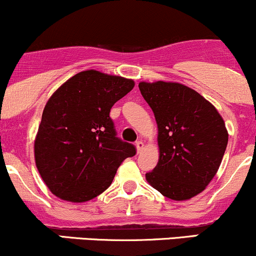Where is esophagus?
Listing matches in <instances>:
<instances>
[{
    "label": "esophagus",
    "instance_id": "34e87169",
    "mask_svg": "<svg viewBox=\"0 0 256 256\" xmlns=\"http://www.w3.org/2000/svg\"><path fill=\"white\" fill-rule=\"evenodd\" d=\"M144 144L142 141H137L136 142V150H137V153H141L142 150H144Z\"/></svg>",
    "mask_w": 256,
    "mask_h": 256
}]
</instances>
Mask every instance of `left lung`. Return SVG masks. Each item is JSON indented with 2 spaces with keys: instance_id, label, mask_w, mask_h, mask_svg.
<instances>
[{
  "instance_id": "left-lung-1",
  "label": "left lung",
  "mask_w": 256,
  "mask_h": 256,
  "mask_svg": "<svg viewBox=\"0 0 256 256\" xmlns=\"http://www.w3.org/2000/svg\"><path fill=\"white\" fill-rule=\"evenodd\" d=\"M154 114L160 158L146 180L163 196L189 200L206 189L218 170L228 131L217 109L201 94L176 82H140Z\"/></svg>"
}]
</instances>
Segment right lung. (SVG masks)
Returning <instances> with one entry per match:
<instances>
[{
	"label": "right lung",
	"instance_id": "obj_1",
	"mask_svg": "<svg viewBox=\"0 0 256 256\" xmlns=\"http://www.w3.org/2000/svg\"><path fill=\"white\" fill-rule=\"evenodd\" d=\"M135 87L134 80L87 70L61 84L48 100L34 141L40 176L55 196L86 202L106 192L118 168L135 156L116 137L112 106Z\"/></svg>",
	"mask_w": 256,
	"mask_h": 256
}]
</instances>
